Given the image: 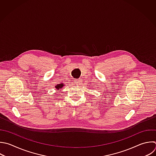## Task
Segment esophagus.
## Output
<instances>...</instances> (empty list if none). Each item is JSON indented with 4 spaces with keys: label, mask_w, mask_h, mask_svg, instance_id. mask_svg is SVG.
<instances>
[{
    "label": "esophagus",
    "mask_w": 156,
    "mask_h": 156,
    "mask_svg": "<svg viewBox=\"0 0 156 156\" xmlns=\"http://www.w3.org/2000/svg\"><path fill=\"white\" fill-rule=\"evenodd\" d=\"M74 82H75V83L76 84V85H80V83H81V82H82V79H76L75 80H74Z\"/></svg>",
    "instance_id": "obj_1"
}]
</instances>
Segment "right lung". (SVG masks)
<instances>
[{
    "instance_id": "1",
    "label": "right lung",
    "mask_w": 156,
    "mask_h": 156,
    "mask_svg": "<svg viewBox=\"0 0 156 156\" xmlns=\"http://www.w3.org/2000/svg\"><path fill=\"white\" fill-rule=\"evenodd\" d=\"M63 84H59V85H57V86H55V88H57V89H60V88H62L63 87Z\"/></svg>"
}]
</instances>
